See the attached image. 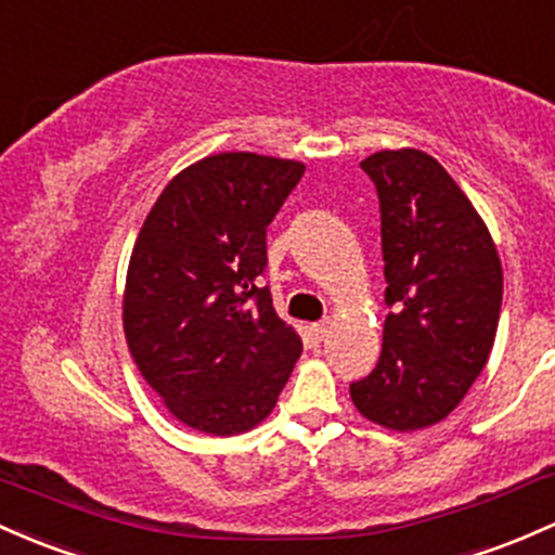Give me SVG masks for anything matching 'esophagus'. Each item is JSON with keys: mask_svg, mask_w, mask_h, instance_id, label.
Instances as JSON below:
<instances>
[{"mask_svg": "<svg viewBox=\"0 0 555 555\" xmlns=\"http://www.w3.org/2000/svg\"><path fill=\"white\" fill-rule=\"evenodd\" d=\"M327 331H331V320H320V323L312 325V336L318 338V341H323L327 336Z\"/></svg>", "mask_w": 555, "mask_h": 555, "instance_id": "esophagus-1", "label": "esophagus"}]
</instances>
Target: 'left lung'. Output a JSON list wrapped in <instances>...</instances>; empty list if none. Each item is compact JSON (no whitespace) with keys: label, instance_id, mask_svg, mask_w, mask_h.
<instances>
[{"label":"left lung","instance_id":"8db88e82","mask_svg":"<svg viewBox=\"0 0 555 555\" xmlns=\"http://www.w3.org/2000/svg\"><path fill=\"white\" fill-rule=\"evenodd\" d=\"M380 204L386 278L384 347L349 395L367 421L395 431L439 423L487 365L503 304V267L455 180L421 151L362 160Z\"/></svg>","mask_w":555,"mask_h":555}]
</instances>
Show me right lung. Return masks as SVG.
Listing matches in <instances>:
<instances>
[{
  "label": "right lung",
  "mask_w": 555,
  "mask_h": 555,
  "mask_svg": "<svg viewBox=\"0 0 555 555\" xmlns=\"http://www.w3.org/2000/svg\"><path fill=\"white\" fill-rule=\"evenodd\" d=\"M304 164L219 153L180 171L137 235L124 333L177 421L214 437L254 428L275 408L301 338L272 309L267 224Z\"/></svg>",
  "instance_id": "obj_1"
}]
</instances>
